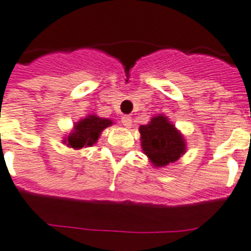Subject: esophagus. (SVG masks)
Returning a JSON list of instances; mask_svg holds the SVG:
<instances>
[{
  "label": "esophagus",
  "instance_id": "34e87169",
  "mask_svg": "<svg viewBox=\"0 0 251 251\" xmlns=\"http://www.w3.org/2000/svg\"><path fill=\"white\" fill-rule=\"evenodd\" d=\"M122 123L124 127L131 128L132 127V118L129 115H123L122 116Z\"/></svg>",
  "mask_w": 251,
  "mask_h": 251
}]
</instances>
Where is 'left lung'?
Returning a JSON list of instances; mask_svg holds the SVG:
<instances>
[{
  "mask_svg": "<svg viewBox=\"0 0 251 251\" xmlns=\"http://www.w3.org/2000/svg\"><path fill=\"white\" fill-rule=\"evenodd\" d=\"M138 131L142 150L154 167L175 163L185 153V140L167 116H154L146 126H140Z\"/></svg>",
  "mask_w": 251,
  "mask_h": 251,
  "instance_id": "1",
  "label": "left lung"
}]
</instances>
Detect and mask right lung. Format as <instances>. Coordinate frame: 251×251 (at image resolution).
<instances>
[{
	"label": "right lung",
	"mask_w": 251,
	"mask_h": 251,
	"mask_svg": "<svg viewBox=\"0 0 251 251\" xmlns=\"http://www.w3.org/2000/svg\"><path fill=\"white\" fill-rule=\"evenodd\" d=\"M111 124L113 122L110 119L100 118L97 115H88L74 126V131L66 137V140H63V144L76 150L93 146L101 136L102 131Z\"/></svg>",
	"instance_id": "obj_1"
}]
</instances>
